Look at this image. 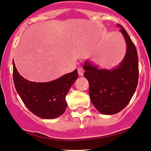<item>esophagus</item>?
Here are the masks:
<instances>
[{"instance_id":"obj_1","label":"esophagus","mask_w":151,"mask_h":151,"mask_svg":"<svg viewBox=\"0 0 151 151\" xmlns=\"http://www.w3.org/2000/svg\"><path fill=\"white\" fill-rule=\"evenodd\" d=\"M84 73H85V70L82 68H81V67H79L78 69V75L80 76H83L84 75Z\"/></svg>"}]
</instances>
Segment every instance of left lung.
Segmentation results:
<instances>
[{
	"label": "left lung",
	"mask_w": 151,
	"mask_h": 151,
	"mask_svg": "<svg viewBox=\"0 0 151 151\" xmlns=\"http://www.w3.org/2000/svg\"><path fill=\"white\" fill-rule=\"evenodd\" d=\"M127 44L124 58L117 67L111 69H99L98 65L85 62L83 69L89 83L91 103L103 114H117L131 101L138 82V56L136 47L124 28L120 24Z\"/></svg>",
	"instance_id": "left-lung-1"
}]
</instances>
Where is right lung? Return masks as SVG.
Returning <instances> with one entry per match:
<instances>
[{
  "label": "right lung",
  "mask_w": 151,
  "mask_h": 151,
  "mask_svg": "<svg viewBox=\"0 0 151 151\" xmlns=\"http://www.w3.org/2000/svg\"><path fill=\"white\" fill-rule=\"evenodd\" d=\"M13 78L18 95L27 108L40 118L52 119L65 112V96L78 78V72L76 69L51 82H30L19 74L13 61Z\"/></svg>",
  "instance_id": "add662e5"
}]
</instances>
